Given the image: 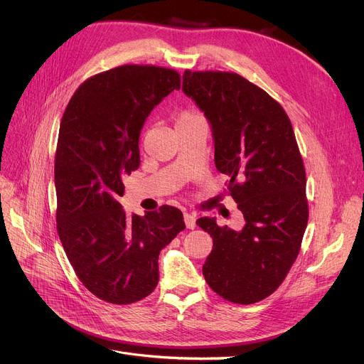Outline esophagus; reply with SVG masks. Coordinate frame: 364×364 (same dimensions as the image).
Segmentation results:
<instances>
[{"label":"esophagus","mask_w":364,"mask_h":364,"mask_svg":"<svg viewBox=\"0 0 364 364\" xmlns=\"http://www.w3.org/2000/svg\"><path fill=\"white\" fill-rule=\"evenodd\" d=\"M184 223L187 228H195L196 227V217L190 213H184Z\"/></svg>","instance_id":"1"}]
</instances>
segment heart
<instances>
[{
    "mask_svg": "<svg viewBox=\"0 0 364 364\" xmlns=\"http://www.w3.org/2000/svg\"><path fill=\"white\" fill-rule=\"evenodd\" d=\"M195 118H199V114H196V113H193V112H188V110L181 112L180 117H178V121H177V125H178V124H183V122H188V121H192V119H195Z\"/></svg>",
    "mask_w": 364,
    "mask_h": 364,
    "instance_id": "1",
    "label": "heart"
}]
</instances>
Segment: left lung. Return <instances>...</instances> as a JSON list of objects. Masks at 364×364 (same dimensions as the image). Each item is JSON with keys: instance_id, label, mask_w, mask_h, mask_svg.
Segmentation results:
<instances>
[{"instance_id": "obj_1", "label": "left lung", "mask_w": 364, "mask_h": 364, "mask_svg": "<svg viewBox=\"0 0 364 364\" xmlns=\"http://www.w3.org/2000/svg\"><path fill=\"white\" fill-rule=\"evenodd\" d=\"M183 91L205 112L215 140V166L230 177L245 218L240 232L214 218L196 224L214 240L203 276L236 304L270 296L294 265L309 223L305 168L291 119L269 92L235 72L186 70Z\"/></svg>"}]
</instances>
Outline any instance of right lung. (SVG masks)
Instances as JSON below:
<instances>
[{
	"label": "right lung",
	"instance_id": "add662e5",
	"mask_svg": "<svg viewBox=\"0 0 364 364\" xmlns=\"http://www.w3.org/2000/svg\"><path fill=\"white\" fill-rule=\"evenodd\" d=\"M180 87L174 69L124 65L84 81L63 113L54 159L57 233L81 283L110 304L155 291L159 254L186 228L174 206L127 218L119 203L124 177L140 165L146 118Z\"/></svg>",
	"mask_w": 364,
	"mask_h": 364
}]
</instances>
